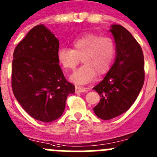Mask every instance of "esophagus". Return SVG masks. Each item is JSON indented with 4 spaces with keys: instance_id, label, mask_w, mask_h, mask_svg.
<instances>
[{
    "instance_id": "esophagus-1",
    "label": "esophagus",
    "mask_w": 157,
    "mask_h": 157,
    "mask_svg": "<svg viewBox=\"0 0 157 157\" xmlns=\"http://www.w3.org/2000/svg\"><path fill=\"white\" fill-rule=\"evenodd\" d=\"M87 91V89L83 88L81 86H75V93H84Z\"/></svg>"
}]
</instances>
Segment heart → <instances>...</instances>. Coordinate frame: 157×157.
<instances>
[{"mask_svg": "<svg viewBox=\"0 0 157 157\" xmlns=\"http://www.w3.org/2000/svg\"><path fill=\"white\" fill-rule=\"evenodd\" d=\"M73 49L61 47L57 57L63 68L74 69L82 58L84 65L70 75L69 80L75 85L82 86L94 81L98 75L109 71L116 54V44L113 38L94 33L83 35L72 43Z\"/></svg>", "mask_w": 157, "mask_h": 157, "instance_id": "b5f03b06", "label": "heart"}]
</instances>
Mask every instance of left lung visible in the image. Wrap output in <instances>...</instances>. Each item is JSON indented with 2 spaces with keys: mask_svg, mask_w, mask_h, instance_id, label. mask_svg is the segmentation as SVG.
I'll return each mask as SVG.
<instances>
[{
  "mask_svg": "<svg viewBox=\"0 0 157 157\" xmlns=\"http://www.w3.org/2000/svg\"><path fill=\"white\" fill-rule=\"evenodd\" d=\"M109 31L116 44V57L104 78L93 88L101 97L93 111L103 120L127 111L137 99L145 78L144 56L139 43L120 25H112Z\"/></svg>",
  "mask_w": 157,
  "mask_h": 157,
  "instance_id": "8db88e82",
  "label": "left lung"
}]
</instances>
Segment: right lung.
I'll use <instances>...</instances> for the list:
<instances>
[{
	"instance_id": "1",
	"label": "right lung",
	"mask_w": 157,
	"mask_h": 157,
	"mask_svg": "<svg viewBox=\"0 0 157 157\" xmlns=\"http://www.w3.org/2000/svg\"><path fill=\"white\" fill-rule=\"evenodd\" d=\"M58 49V40L42 24L29 30L13 54V93L32 117L43 122L61 117L67 96L75 93L59 66Z\"/></svg>"
}]
</instances>
